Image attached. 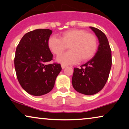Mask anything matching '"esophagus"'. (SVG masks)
Returning <instances> with one entry per match:
<instances>
[{"label": "esophagus", "mask_w": 129, "mask_h": 129, "mask_svg": "<svg viewBox=\"0 0 129 129\" xmlns=\"http://www.w3.org/2000/svg\"><path fill=\"white\" fill-rule=\"evenodd\" d=\"M61 67H62V69H64V68L66 67V66H65V65L62 64V65H61Z\"/></svg>", "instance_id": "1"}]
</instances>
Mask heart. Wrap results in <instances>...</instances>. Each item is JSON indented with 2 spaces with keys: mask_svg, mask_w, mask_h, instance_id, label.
Segmentation results:
<instances>
[{
  "mask_svg": "<svg viewBox=\"0 0 129 129\" xmlns=\"http://www.w3.org/2000/svg\"><path fill=\"white\" fill-rule=\"evenodd\" d=\"M48 46L52 53L56 55L61 54L69 46L70 51L57 57L58 62L63 65H70L87 61L94 56L96 51L98 41L93 34L84 30L72 29L63 32L61 39L50 36Z\"/></svg>",
  "mask_w": 129,
  "mask_h": 129,
  "instance_id": "heart-1",
  "label": "heart"
}]
</instances>
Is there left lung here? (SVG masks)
Instances as JSON below:
<instances>
[{
	"label": "left lung",
	"mask_w": 129,
	"mask_h": 129,
	"mask_svg": "<svg viewBox=\"0 0 129 129\" xmlns=\"http://www.w3.org/2000/svg\"><path fill=\"white\" fill-rule=\"evenodd\" d=\"M99 40L98 50L92 59L74 68L72 84L77 92L92 95L102 90L108 80L111 68L112 57L109 42L105 34L99 29L90 27Z\"/></svg>",
	"instance_id": "obj_1"
}]
</instances>
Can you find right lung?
Returning a JSON list of instances; mask_svg holds the SVG:
<instances>
[{"label": "right lung", "mask_w": 129, "mask_h": 129, "mask_svg": "<svg viewBox=\"0 0 129 129\" xmlns=\"http://www.w3.org/2000/svg\"><path fill=\"white\" fill-rule=\"evenodd\" d=\"M52 33L49 29H37L22 37L18 45L14 59L18 80L23 89L33 96H42L54 87L61 65L47 64L53 55L48 46Z\"/></svg>", "instance_id": "obj_1"}]
</instances>
